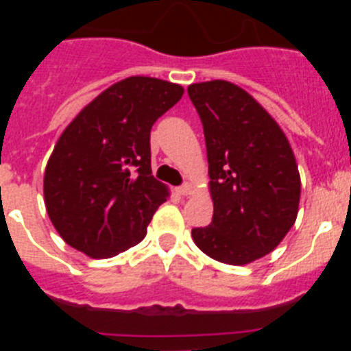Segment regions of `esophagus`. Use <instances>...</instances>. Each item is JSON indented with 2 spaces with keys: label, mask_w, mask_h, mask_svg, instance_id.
<instances>
[{
  "label": "esophagus",
  "mask_w": 351,
  "mask_h": 351,
  "mask_svg": "<svg viewBox=\"0 0 351 351\" xmlns=\"http://www.w3.org/2000/svg\"><path fill=\"white\" fill-rule=\"evenodd\" d=\"M176 191H178L179 195H190L191 193V186L186 182V184L179 186V188H176Z\"/></svg>",
  "instance_id": "obj_1"
}]
</instances>
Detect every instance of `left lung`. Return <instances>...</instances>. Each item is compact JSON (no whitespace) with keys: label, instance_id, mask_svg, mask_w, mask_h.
Returning <instances> with one entry per match:
<instances>
[{"label":"left lung","instance_id":"1","mask_svg":"<svg viewBox=\"0 0 351 351\" xmlns=\"http://www.w3.org/2000/svg\"><path fill=\"white\" fill-rule=\"evenodd\" d=\"M190 100L204 126L210 225L193 228L210 258L246 265L271 253L299 213L300 176L287 135L258 101L226 80L191 84Z\"/></svg>","mask_w":351,"mask_h":351}]
</instances>
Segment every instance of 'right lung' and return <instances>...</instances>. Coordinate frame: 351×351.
I'll use <instances>...</instances> for the list:
<instances>
[{
    "mask_svg": "<svg viewBox=\"0 0 351 351\" xmlns=\"http://www.w3.org/2000/svg\"><path fill=\"white\" fill-rule=\"evenodd\" d=\"M179 84L128 77L77 114L43 176L52 225L71 247L110 258L138 244L169 188L151 172V128L181 100Z\"/></svg>",
    "mask_w": 351,
    "mask_h": 351,
    "instance_id": "add662e5",
    "label": "right lung"
}]
</instances>
